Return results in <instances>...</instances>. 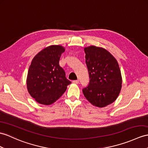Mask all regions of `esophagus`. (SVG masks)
<instances>
[{
  "label": "esophagus",
  "mask_w": 148,
  "mask_h": 148,
  "mask_svg": "<svg viewBox=\"0 0 148 148\" xmlns=\"http://www.w3.org/2000/svg\"><path fill=\"white\" fill-rule=\"evenodd\" d=\"M73 83H74V84H78V83H79V80H73Z\"/></svg>",
  "instance_id": "obj_1"
}]
</instances>
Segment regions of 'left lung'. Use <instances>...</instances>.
Here are the masks:
<instances>
[{"mask_svg":"<svg viewBox=\"0 0 148 148\" xmlns=\"http://www.w3.org/2000/svg\"><path fill=\"white\" fill-rule=\"evenodd\" d=\"M89 84L82 89L92 105L103 107L114 102L119 94L122 77L116 58L106 49L91 46L84 49Z\"/></svg>","mask_w":148,"mask_h":148,"instance_id":"8db88e82","label":"left lung"}]
</instances>
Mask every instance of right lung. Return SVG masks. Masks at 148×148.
<instances>
[{
    "label": "right lung",
    "instance_id": "add662e5",
    "mask_svg": "<svg viewBox=\"0 0 148 148\" xmlns=\"http://www.w3.org/2000/svg\"><path fill=\"white\" fill-rule=\"evenodd\" d=\"M64 51L62 46H50L38 53L32 61L27 73V87L31 96L39 103H54L71 83L59 64Z\"/></svg>",
    "mask_w": 148,
    "mask_h": 148
}]
</instances>
